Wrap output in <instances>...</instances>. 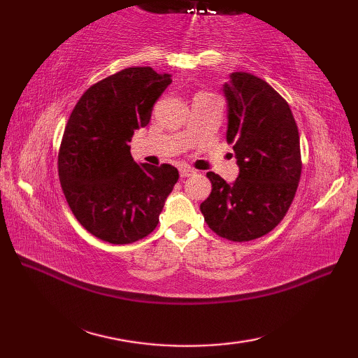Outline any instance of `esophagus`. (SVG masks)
<instances>
[{
	"label": "esophagus",
	"instance_id": "34e87169",
	"mask_svg": "<svg viewBox=\"0 0 358 358\" xmlns=\"http://www.w3.org/2000/svg\"><path fill=\"white\" fill-rule=\"evenodd\" d=\"M195 173V171L194 169H191V167H187V166H183L180 169V177L181 178H186V177H191V175H194Z\"/></svg>",
	"mask_w": 358,
	"mask_h": 358
}]
</instances>
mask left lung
I'll list each match as a JSON object with an SVG mask.
<instances>
[{
    "label": "left lung",
    "instance_id": "left-lung-1",
    "mask_svg": "<svg viewBox=\"0 0 358 358\" xmlns=\"http://www.w3.org/2000/svg\"><path fill=\"white\" fill-rule=\"evenodd\" d=\"M223 86L227 143L240 167L234 183L208 172L212 192L200 204L222 238L250 241L275 227L291 206L301 175L300 135L291 108L264 80L234 72Z\"/></svg>",
    "mask_w": 358,
    "mask_h": 358
}]
</instances>
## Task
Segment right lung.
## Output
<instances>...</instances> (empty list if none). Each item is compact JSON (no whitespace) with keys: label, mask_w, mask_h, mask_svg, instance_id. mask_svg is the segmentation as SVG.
<instances>
[{"label":"right lung","mask_w":358,"mask_h":358,"mask_svg":"<svg viewBox=\"0 0 358 358\" xmlns=\"http://www.w3.org/2000/svg\"><path fill=\"white\" fill-rule=\"evenodd\" d=\"M172 83L152 67H127L95 83L67 121L58 175L69 208L96 238L129 245L155 229L178 181L171 164H136L129 143L149 124L152 108Z\"/></svg>","instance_id":"1"}]
</instances>
